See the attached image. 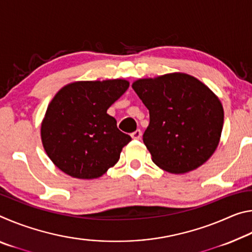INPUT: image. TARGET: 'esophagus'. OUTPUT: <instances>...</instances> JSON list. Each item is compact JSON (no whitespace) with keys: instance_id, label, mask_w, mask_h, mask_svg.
<instances>
[{"instance_id":"esophagus-1","label":"esophagus","mask_w":252,"mask_h":252,"mask_svg":"<svg viewBox=\"0 0 252 252\" xmlns=\"http://www.w3.org/2000/svg\"><path fill=\"white\" fill-rule=\"evenodd\" d=\"M141 135H142L141 130H135L134 132H132L131 133V138L134 140H139V139H141Z\"/></svg>"}]
</instances>
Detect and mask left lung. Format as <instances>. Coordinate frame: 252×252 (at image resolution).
I'll return each mask as SVG.
<instances>
[{
  "instance_id": "obj_1",
  "label": "left lung",
  "mask_w": 252,
  "mask_h": 252,
  "mask_svg": "<svg viewBox=\"0 0 252 252\" xmlns=\"http://www.w3.org/2000/svg\"><path fill=\"white\" fill-rule=\"evenodd\" d=\"M132 89L150 114L143 142L158 167L180 174L210 159L220 141L224 113L206 84L174 72L139 79Z\"/></svg>"
}]
</instances>
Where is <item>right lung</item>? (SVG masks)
Returning <instances> with one entry per match:
<instances>
[{"label": "right lung", "mask_w": 252, "mask_h": 252, "mask_svg": "<svg viewBox=\"0 0 252 252\" xmlns=\"http://www.w3.org/2000/svg\"><path fill=\"white\" fill-rule=\"evenodd\" d=\"M129 88V81H76L60 89L41 125L46 155L67 176L96 179L120 159L131 136L106 111Z\"/></svg>", "instance_id": "1"}]
</instances>
